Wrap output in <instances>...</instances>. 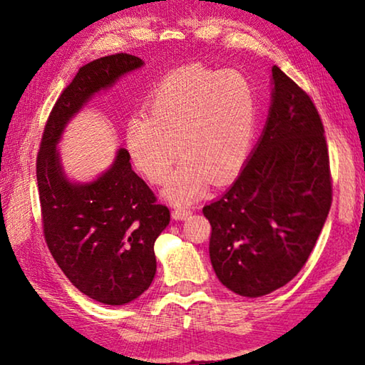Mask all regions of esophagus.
<instances>
[{
  "instance_id": "1",
  "label": "esophagus",
  "mask_w": 365,
  "mask_h": 365,
  "mask_svg": "<svg viewBox=\"0 0 365 365\" xmlns=\"http://www.w3.org/2000/svg\"><path fill=\"white\" fill-rule=\"evenodd\" d=\"M172 215H174L175 220H185L187 217H190L191 211L188 207H175L174 212H172Z\"/></svg>"
}]
</instances>
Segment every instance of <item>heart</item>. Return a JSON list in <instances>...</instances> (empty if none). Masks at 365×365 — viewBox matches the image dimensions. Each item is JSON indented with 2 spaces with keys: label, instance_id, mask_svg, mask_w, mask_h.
<instances>
[{
  "label": "heart",
  "instance_id": "b5f03b06",
  "mask_svg": "<svg viewBox=\"0 0 365 365\" xmlns=\"http://www.w3.org/2000/svg\"><path fill=\"white\" fill-rule=\"evenodd\" d=\"M148 114L128 117L123 128L135 168L163 183L177 205L195 201L211 183L224 185L243 169L256 135L257 100L251 80L238 71L187 66L165 76L146 101Z\"/></svg>",
  "mask_w": 365,
  "mask_h": 365
}]
</instances>
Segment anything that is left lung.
Segmentation results:
<instances>
[{
  "mask_svg": "<svg viewBox=\"0 0 365 365\" xmlns=\"http://www.w3.org/2000/svg\"><path fill=\"white\" fill-rule=\"evenodd\" d=\"M272 85L267 122L250 160L232 187L202 207L212 228L215 275L248 298L298 275L331 206L329 148L317 109L277 66Z\"/></svg>",
  "mask_w": 365,
  "mask_h": 365,
  "instance_id": "left-lung-1",
  "label": "left lung"
}]
</instances>
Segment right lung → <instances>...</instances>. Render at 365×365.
Masks as SVG:
<instances>
[{
	"mask_svg": "<svg viewBox=\"0 0 365 365\" xmlns=\"http://www.w3.org/2000/svg\"><path fill=\"white\" fill-rule=\"evenodd\" d=\"M137 56L117 53L80 67L51 109L36 158L45 242L64 275L88 298L109 306L137 299L156 274L154 242L169 225L168 206L132 170L120 148L93 182L66 177L58 143L64 128L98 91L140 69Z\"/></svg>",
	"mask_w": 365,
	"mask_h": 365,
	"instance_id": "1",
	"label": "right lung"
}]
</instances>
